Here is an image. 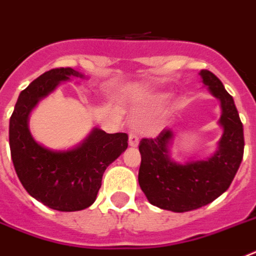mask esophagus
Listing matches in <instances>:
<instances>
[{"mask_svg":"<svg viewBox=\"0 0 256 256\" xmlns=\"http://www.w3.org/2000/svg\"><path fill=\"white\" fill-rule=\"evenodd\" d=\"M128 144L131 146H138V144H139V136L135 134L134 131H130V134H128Z\"/></svg>","mask_w":256,"mask_h":256,"instance_id":"obj_1","label":"esophagus"}]
</instances>
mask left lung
<instances>
[{"mask_svg":"<svg viewBox=\"0 0 256 256\" xmlns=\"http://www.w3.org/2000/svg\"><path fill=\"white\" fill-rule=\"evenodd\" d=\"M200 74L222 104L224 134L219 150L208 161L179 165L168 154L172 138L170 130H162L154 139L143 138L139 143L142 162L138 179L142 190L152 205L174 212L202 208L223 194L244 157V126L233 98L214 73L202 70Z\"/></svg>","mask_w":256,"mask_h":256,"instance_id":"obj_1","label":"left lung"}]
</instances>
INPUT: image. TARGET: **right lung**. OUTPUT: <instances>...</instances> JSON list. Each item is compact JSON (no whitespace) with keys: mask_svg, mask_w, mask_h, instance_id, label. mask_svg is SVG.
Here are the masks:
<instances>
[{"mask_svg":"<svg viewBox=\"0 0 256 256\" xmlns=\"http://www.w3.org/2000/svg\"><path fill=\"white\" fill-rule=\"evenodd\" d=\"M70 76L82 77L66 66L41 74L20 92L10 117L8 140L15 171L26 190L37 201L58 211H78L92 205L106 168L128 148L125 132L94 130L81 146L52 152L33 140L28 114L37 102Z\"/></svg>","mask_w":256,"mask_h":256,"instance_id":"obj_1","label":"right lung"}]
</instances>
